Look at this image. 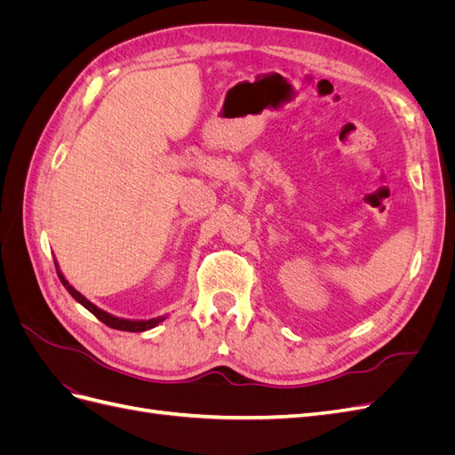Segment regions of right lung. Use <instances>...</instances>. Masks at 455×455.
Returning a JSON list of instances; mask_svg holds the SVG:
<instances>
[{"mask_svg":"<svg viewBox=\"0 0 455 455\" xmlns=\"http://www.w3.org/2000/svg\"><path fill=\"white\" fill-rule=\"evenodd\" d=\"M54 266H57V273H59V279H60V283L64 284L66 291L72 294V298L77 301V304L84 306L87 311H91V313L96 316V319L102 321V323H104L106 326H109V328L123 330V332H146V330H149V328H156L159 323H163L164 319H167V315H161V316H156V319H148V321L123 319V316H116V315L108 313V311H104V309H100V307H96L91 299H87L84 294L77 292L76 288H74L70 283H68V279L64 277V273L60 271V267H59L57 261H54Z\"/></svg>","mask_w":455,"mask_h":455,"instance_id":"right-lung-1","label":"right lung"}]
</instances>
